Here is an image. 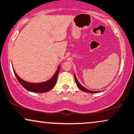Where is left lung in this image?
I'll list each match as a JSON object with an SVG mask.
<instances>
[{"label":"left lung","mask_w":134,"mask_h":134,"mask_svg":"<svg viewBox=\"0 0 134 134\" xmlns=\"http://www.w3.org/2000/svg\"><path fill=\"white\" fill-rule=\"evenodd\" d=\"M74 78H75V81H76V83L77 86V87H79L80 90H82V91L86 92V93H98V92H99V91H93L87 90L86 88H85L84 87H83L82 86L79 82V81H78L77 79V77L75 74H74Z\"/></svg>","instance_id":"1"}]
</instances>
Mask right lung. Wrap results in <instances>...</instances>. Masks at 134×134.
<instances>
[{"mask_svg":"<svg viewBox=\"0 0 134 134\" xmlns=\"http://www.w3.org/2000/svg\"><path fill=\"white\" fill-rule=\"evenodd\" d=\"M60 67H58L57 70L56 72L55 73V74L53 75V77L48 81H45V82H39V83H31V82H28L26 81H24L22 79L19 77V76L17 75L16 72H15V70H14V73L15 76H16L17 79L18 80L19 82L22 85L26 90L31 92H33V93H46V92L49 91L53 87H55V84H56L57 80L58 75L59 73L60 70Z\"/></svg>","mask_w":134,"mask_h":134,"instance_id":"right-lung-1","label":"right lung"}]
</instances>
